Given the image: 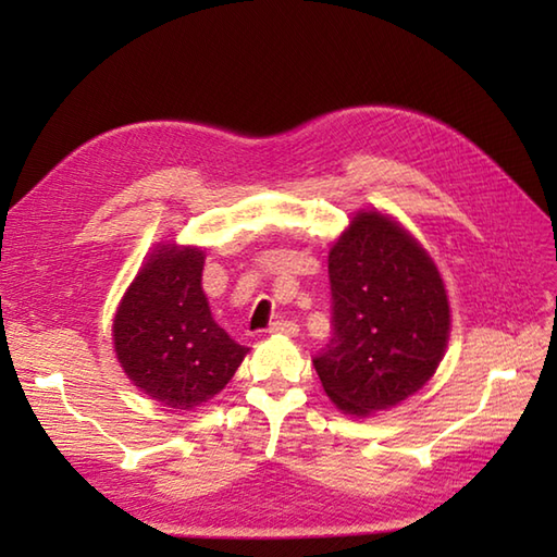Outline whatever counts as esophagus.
Instances as JSON below:
<instances>
[{"instance_id": "34e87169", "label": "esophagus", "mask_w": 557, "mask_h": 557, "mask_svg": "<svg viewBox=\"0 0 557 557\" xmlns=\"http://www.w3.org/2000/svg\"><path fill=\"white\" fill-rule=\"evenodd\" d=\"M270 333H275V335H299V325L294 323V321H275V323H270Z\"/></svg>"}]
</instances>
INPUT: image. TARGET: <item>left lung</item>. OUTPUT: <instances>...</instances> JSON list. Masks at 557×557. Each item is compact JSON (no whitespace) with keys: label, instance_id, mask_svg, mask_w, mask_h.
<instances>
[{"label":"left lung","instance_id":"8db88e82","mask_svg":"<svg viewBox=\"0 0 557 557\" xmlns=\"http://www.w3.org/2000/svg\"><path fill=\"white\" fill-rule=\"evenodd\" d=\"M333 339L313 357L335 405L369 417L431 381L449 337V304L431 256L383 212H359L327 256Z\"/></svg>","mask_w":557,"mask_h":557}]
</instances>
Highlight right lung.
<instances>
[{
  "label": "right lung",
  "instance_id": "obj_1",
  "mask_svg": "<svg viewBox=\"0 0 557 557\" xmlns=\"http://www.w3.org/2000/svg\"><path fill=\"white\" fill-rule=\"evenodd\" d=\"M203 251L162 244L116 309L114 351L132 383L170 409H194L232 381L248 347L212 321L200 287Z\"/></svg>",
  "mask_w": 557,
  "mask_h": 557
}]
</instances>
